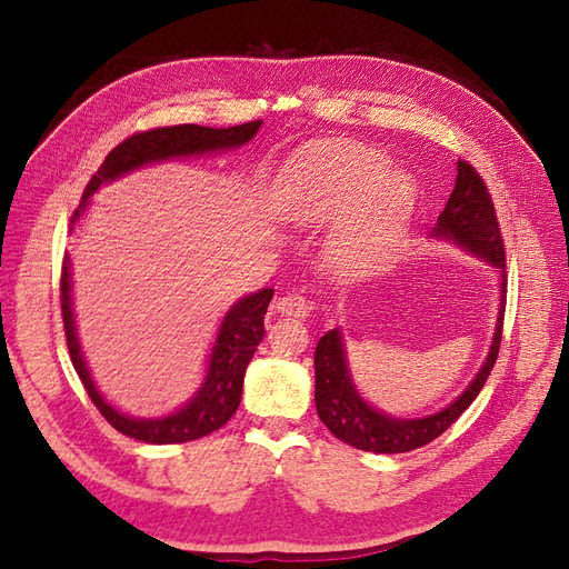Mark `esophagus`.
I'll return each mask as SVG.
<instances>
[{
  "instance_id": "esophagus-1",
  "label": "esophagus",
  "mask_w": 569,
  "mask_h": 569,
  "mask_svg": "<svg viewBox=\"0 0 569 569\" xmlns=\"http://www.w3.org/2000/svg\"><path fill=\"white\" fill-rule=\"evenodd\" d=\"M272 308H274V313L287 316V318H306L308 311H311V308H308V301L303 297H299V295L280 297L278 301L272 303Z\"/></svg>"
}]
</instances>
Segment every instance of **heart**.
<instances>
[{"instance_id":"1","label":"heart","mask_w":569,"mask_h":569,"mask_svg":"<svg viewBox=\"0 0 569 569\" xmlns=\"http://www.w3.org/2000/svg\"><path fill=\"white\" fill-rule=\"evenodd\" d=\"M280 206L295 228L335 222V268L349 278H363L399 247L416 211V184L401 170H391L380 149L320 140L301 147L284 168Z\"/></svg>"}]
</instances>
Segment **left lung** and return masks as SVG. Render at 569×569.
<instances>
[{
  "instance_id": "left-lung-1",
  "label": "left lung",
  "mask_w": 569,
  "mask_h": 569,
  "mask_svg": "<svg viewBox=\"0 0 569 569\" xmlns=\"http://www.w3.org/2000/svg\"><path fill=\"white\" fill-rule=\"evenodd\" d=\"M456 168V187L429 237L451 242L477 258H485V263L498 270L501 299H498V316L489 353L477 370L475 380L465 387L456 401L432 412V416L393 418L389 412L368 403L363 393L358 391L349 370L341 327L325 332L316 347V408L325 427L343 443L353 446V449L370 453H406L435 441L477 399L498 358L506 313V251L501 228H498L491 194L487 192V184L481 182L477 170L465 161H458Z\"/></svg>"
}]
</instances>
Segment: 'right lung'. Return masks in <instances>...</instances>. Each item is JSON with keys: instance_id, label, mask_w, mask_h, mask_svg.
Masks as SVG:
<instances>
[{"instance_id": "add662e5", "label": "right lung", "mask_w": 569, "mask_h": 569, "mask_svg": "<svg viewBox=\"0 0 569 569\" xmlns=\"http://www.w3.org/2000/svg\"><path fill=\"white\" fill-rule=\"evenodd\" d=\"M261 120H251L244 126L232 128H203V126H170L157 128L147 132H137L120 142L104 163L99 166L92 180L84 189L82 201L71 218V232L82 220L84 211L90 206V197L97 192L101 184H109L118 178H123L137 168H144L151 163L173 161V159H189V157H206V153H220L239 149L242 144L251 142ZM274 295V289L266 287L261 291H253L242 299H237L228 313L222 316L216 341L211 347L209 360H206V375L199 385L197 393L189 399L182 408L168 412L161 418H134L128 412L118 410L113 403L104 399L92 380V372L88 360H84L80 339H78V325H76V308H73V270H71V256H63L61 268V313H63V330L68 351H71L73 368L88 389L92 403L99 408L101 416L116 427L120 435L130 439L144 441V443H184L194 441L206 435L216 432L226 425L234 410L242 401V387H244V372L251 363V358L258 349V343L266 337L263 318L268 311V303Z\"/></svg>"}]
</instances>
